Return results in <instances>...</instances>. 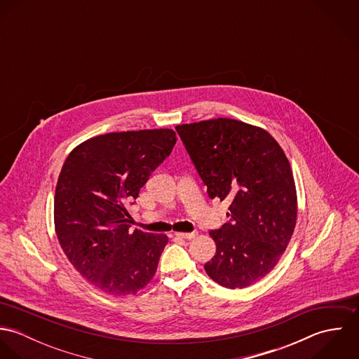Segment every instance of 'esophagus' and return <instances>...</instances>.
Wrapping results in <instances>:
<instances>
[{
  "label": "esophagus",
  "instance_id": "1",
  "mask_svg": "<svg viewBox=\"0 0 359 359\" xmlns=\"http://www.w3.org/2000/svg\"><path fill=\"white\" fill-rule=\"evenodd\" d=\"M178 239H194L196 236V232H191V233H182V232H177L174 233Z\"/></svg>",
  "mask_w": 359,
  "mask_h": 359
}]
</instances>
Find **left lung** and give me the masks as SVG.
I'll return each mask as SVG.
<instances>
[{
  "label": "left lung",
  "instance_id": "1",
  "mask_svg": "<svg viewBox=\"0 0 359 359\" xmlns=\"http://www.w3.org/2000/svg\"><path fill=\"white\" fill-rule=\"evenodd\" d=\"M211 199L228 201L229 221L210 231L207 275L228 289L262 279L286 250L297 219L290 163L273 137L233 118L175 127Z\"/></svg>",
  "mask_w": 359,
  "mask_h": 359
}]
</instances>
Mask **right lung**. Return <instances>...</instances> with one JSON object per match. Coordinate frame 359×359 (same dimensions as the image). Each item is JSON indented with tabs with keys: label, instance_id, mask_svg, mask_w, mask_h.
<instances>
[{
	"label": "right lung",
	"instance_id": "1",
	"mask_svg": "<svg viewBox=\"0 0 359 359\" xmlns=\"http://www.w3.org/2000/svg\"><path fill=\"white\" fill-rule=\"evenodd\" d=\"M177 142L170 128L109 133L76 147L53 202L55 232L72 265L98 290L135 294L154 276L165 235L130 232V201Z\"/></svg>",
	"mask_w": 359,
	"mask_h": 359
}]
</instances>
